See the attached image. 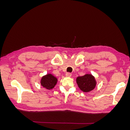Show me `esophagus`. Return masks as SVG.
<instances>
[{
	"instance_id": "34e87169",
	"label": "esophagus",
	"mask_w": 130,
	"mask_h": 130,
	"mask_svg": "<svg viewBox=\"0 0 130 130\" xmlns=\"http://www.w3.org/2000/svg\"><path fill=\"white\" fill-rule=\"evenodd\" d=\"M66 76H67V77H70L72 76V73H67L66 74Z\"/></svg>"
}]
</instances>
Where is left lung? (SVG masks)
I'll return each mask as SVG.
<instances>
[{
  "label": "left lung",
  "instance_id": "1",
  "mask_svg": "<svg viewBox=\"0 0 130 130\" xmlns=\"http://www.w3.org/2000/svg\"><path fill=\"white\" fill-rule=\"evenodd\" d=\"M76 82L78 87L84 92L91 91L96 86L95 78L91 74H86L84 76L77 77Z\"/></svg>",
  "mask_w": 130,
  "mask_h": 130
}]
</instances>
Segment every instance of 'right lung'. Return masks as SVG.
<instances>
[{
	"instance_id": "1",
	"label": "right lung",
	"mask_w": 130,
	"mask_h": 130,
	"mask_svg": "<svg viewBox=\"0 0 130 130\" xmlns=\"http://www.w3.org/2000/svg\"><path fill=\"white\" fill-rule=\"evenodd\" d=\"M57 78L51 74H48L42 77L41 84L43 87L48 89H53L57 84Z\"/></svg>"
}]
</instances>
